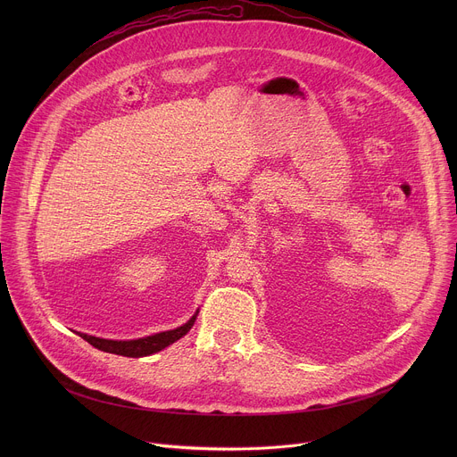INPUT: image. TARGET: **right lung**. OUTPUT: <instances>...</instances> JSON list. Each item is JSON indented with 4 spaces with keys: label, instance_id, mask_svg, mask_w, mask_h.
<instances>
[{
    "label": "right lung",
    "instance_id": "obj_1",
    "mask_svg": "<svg viewBox=\"0 0 457 457\" xmlns=\"http://www.w3.org/2000/svg\"><path fill=\"white\" fill-rule=\"evenodd\" d=\"M197 314H199V311L195 312L184 325H180V328H177V329L157 333V335L139 338V340H104V338L88 337V335H83V333H78V335L99 351L112 353V354H120V356H128V358H141V356H150L154 353H159L164 347L171 345L173 342L180 340L193 328L195 320H197Z\"/></svg>",
    "mask_w": 457,
    "mask_h": 457
}]
</instances>
